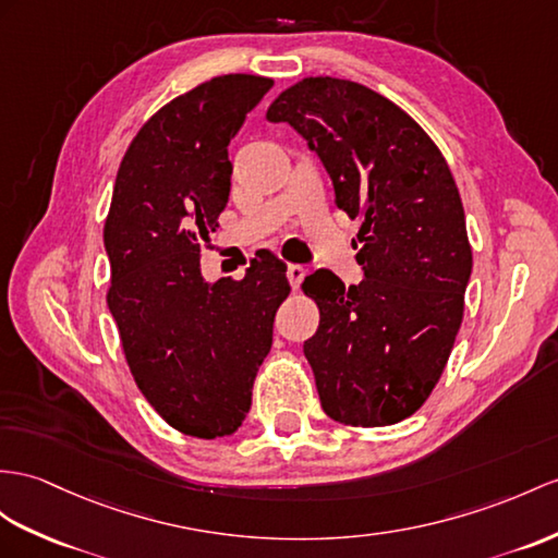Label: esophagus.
Segmentation results:
<instances>
[{
  "instance_id": "1",
  "label": "esophagus",
  "mask_w": 558,
  "mask_h": 558,
  "mask_svg": "<svg viewBox=\"0 0 558 558\" xmlns=\"http://www.w3.org/2000/svg\"><path fill=\"white\" fill-rule=\"evenodd\" d=\"M287 277H289V281H291V287L298 289V287H301V283H303V279H305V267H303V265H289Z\"/></svg>"
}]
</instances>
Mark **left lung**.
Returning a JSON list of instances; mask_svg holds the SVG:
<instances>
[{
  "label": "left lung",
  "instance_id": "left-lung-1",
  "mask_svg": "<svg viewBox=\"0 0 558 558\" xmlns=\"http://www.w3.org/2000/svg\"><path fill=\"white\" fill-rule=\"evenodd\" d=\"M267 120L303 134L336 206L362 225L360 283L345 289L329 269L303 281L319 307L303 350L322 410L345 426L398 424L440 381L464 319L473 255L450 166L412 116L350 80L303 77Z\"/></svg>",
  "mask_w": 558,
  "mask_h": 558
}]
</instances>
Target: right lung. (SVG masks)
Wrapping results in <instances>:
<instances>
[{"instance_id": "1", "label": "right lung", "mask_w": 558, "mask_h": 558, "mask_svg": "<svg viewBox=\"0 0 558 558\" xmlns=\"http://www.w3.org/2000/svg\"><path fill=\"white\" fill-rule=\"evenodd\" d=\"M269 87L229 73L158 108L122 156L104 225L106 303L134 384L174 430L203 440L243 424L291 293L275 253L253 257L243 279L201 277V246L232 186L227 146Z\"/></svg>"}]
</instances>
